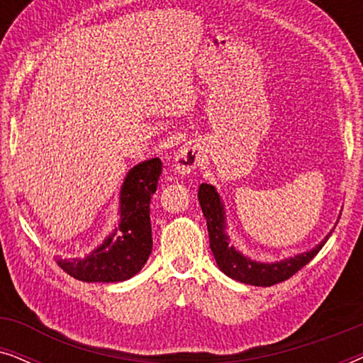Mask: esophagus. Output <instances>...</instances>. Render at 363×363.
Wrapping results in <instances>:
<instances>
[{
    "instance_id": "obj_1",
    "label": "esophagus",
    "mask_w": 363,
    "mask_h": 363,
    "mask_svg": "<svg viewBox=\"0 0 363 363\" xmlns=\"http://www.w3.org/2000/svg\"><path fill=\"white\" fill-rule=\"evenodd\" d=\"M203 162V153L200 145L193 142H186L185 145H182L180 150L175 155V170L178 173H190L201 165Z\"/></svg>"
}]
</instances>
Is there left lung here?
I'll return each instance as SVG.
<instances>
[{
	"mask_svg": "<svg viewBox=\"0 0 363 363\" xmlns=\"http://www.w3.org/2000/svg\"><path fill=\"white\" fill-rule=\"evenodd\" d=\"M198 201L206 218L208 235H210V247L215 256L216 264L220 269L233 279L245 282L251 286H272L282 282L294 276L301 271L317 252L322 250L332 233L325 236L312 251L302 252L289 259L264 264V262L251 261L250 257L242 256L235 247L230 246V238L225 235V211H223V203L220 200L215 188L206 183H201L198 188Z\"/></svg>",
	"mask_w": 363,
	"mask_h": 363,
	"instance_id": "left-lung-1",
	"label": "left lung"
}]
</instances>
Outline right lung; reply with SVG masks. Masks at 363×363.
I'll list each match as a JSON object with an SVG mask.
<instances>
[{
    "instance_id": "add662e5",
    "label": "right lung",
    "mask_w": 363,
    "mask_h": 363,
    "mask_svg": "<svg viewBox=\"0 0 363 363\" xmlns=\"http://www.w3.org/2000/svg\"><path fill=\"white\" fill-rule=\"evenodd\" d=\"M160 175V158L133 167L121 191L117 230L87 257L59 259V267L74 279L86 282H118L135 276L152 252L150 198L157 191Z\"/></svg>"
}]
</instances>
